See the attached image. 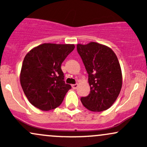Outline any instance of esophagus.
<instances>
[{"label":"esophagus","instance_id":"obj_1","mask_svg":"<svg viewBox=\"0 0 147 147\" xmlns=\"http://www.w3.org/2000/svg\"><path fill=\"white\" fill-rule=\"evenodd\" d=\"M72 88H73L74 89H76L77 88H78V84H74V85H72Z\"/></svg>","mask_w":147,"mask_h":147}]
</instances>
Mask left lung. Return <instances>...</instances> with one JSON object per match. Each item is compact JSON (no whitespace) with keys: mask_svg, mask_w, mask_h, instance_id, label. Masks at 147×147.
Segmentation results:
<instances>
[{"mask_svg":"<svg viewBox=\"0 0 147 147\" xmlns=\"http://www.w3.org/2000/svg\"><path fill=\"white\" fill-rule=\"evenodd\" d=\"M88 74L90 92L81 101L84 106L93 112L106 110L115 102L122 86V75L117 57L105 45L90 42L77 45Z\"/></svg>","mask_w":147,"mask_h":147,"instance_id":"8db88e82","label":"left lung"}]
</instances>
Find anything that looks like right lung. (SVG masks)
<instances>
[{"instance_id":"obj_1","label":"right lung","mask_w":147,"mask_h":147,"mask_svg":"<svg viewBox=\"0 0 147 147\" xmlns=\"http://www.w3.org/2000/svg\"><path fill=\"white\" fill-rule=\"evenodd\" d=\"M71 44L45 43L32 49L25 57L20 81L28 100L41 110L59 106L71 88L65 84L61 65L74 50Z\"/></svg>"}]
</instances>
